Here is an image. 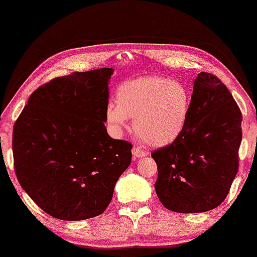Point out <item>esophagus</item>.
<instances>
[{
    "label": "esophagus",
    "instance_id": "obj_1",
    "mask_svg": "<svg viewBox=\"0 0 257 257\" xmlns=\"http://www.w3.org/2000/svg\"><path fill=\"white\" fill-rule=\"evenodd\" d=\"M132 153H133V156H134V158L145 157V156L149 155V153H147L146 151H144V150H141L140 147H138V146H134V147H133Z\"/></svg>",
    "mask_w": 257,
    "mask_h": 257
}]
</instances>
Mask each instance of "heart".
<instances>
[{
  "mask_svg": "<svg viewBox=\"0 0 257 257\" xmlns=\"http://www.w3.org/2000/svg\"><path fill=\"white\" fill-rule=\"evenodd\" d=\"M191 94L181 82L145 76L123 82L116 90V105L106 107V119L116 131L134 119L137 134L153 146H168L187 124Z\"/></svg>",
  "mask_w": 257,
  "mask_h": 257,
  "instance_id": "b5f03b06",
  "label": "heart"
}]
</instances>
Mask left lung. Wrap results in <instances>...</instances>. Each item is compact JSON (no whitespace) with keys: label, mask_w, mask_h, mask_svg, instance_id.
<instances>
[{"label":"left lung","mask_w":257,"mask_h":257,"mask_svg":"<svg viewBox=\"0 0 257 257\" xmlns=\"http://www.w3.org/2000/svg\"><path fill=\"white\" fill-rule=\"evenodd\" d=\"M241 112L216 76L193 82L187 124L173 144L151 153L161 203L175 213H204L225 200L239 167Z\"/></svg>","instance_id":"8db88e82"}]
</instances>
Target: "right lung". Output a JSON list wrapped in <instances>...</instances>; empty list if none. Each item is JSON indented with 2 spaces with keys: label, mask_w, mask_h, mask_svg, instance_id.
<instances>
[{
  "label": "right lung",
  "mask_w": 257,
  "mask_h": 257,
  "mask_svg": "<svg viewBox=\"0 0 257 257\" xmlns=\"http://www.w3.org/2000/svg\"><path fill=\"white\" fill-rule=\"evenodd\" d=\"M113 69L73 72L37 88L13 128L14 169L42 210L66 221L90 219L110 204L132 162V144L107 134Z\"/></svg>",
  "instance_id": "obj_1"
}]
</instances>
